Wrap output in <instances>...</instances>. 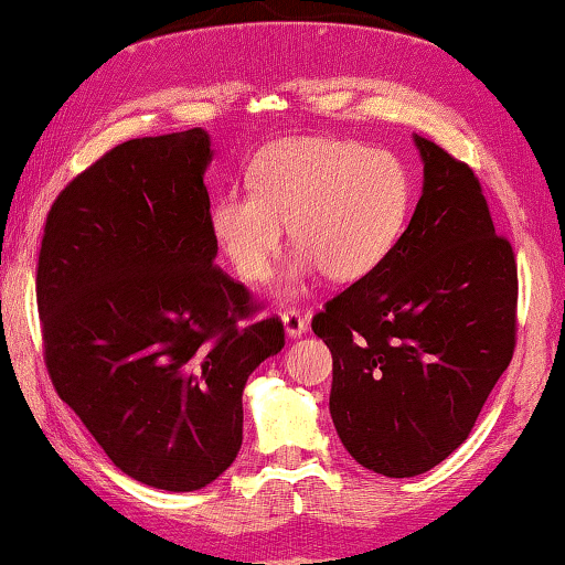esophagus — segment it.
Here are the masks:
<instances>
[{"label":"esophagus","instance_id":"34e87169","mask_svg":"<svg viewBox=\"0 0 565 565\" xmlns=\"http://www.w3.org/2000/svg\"><path fill=\"white\" fill-rule=\"evenodd\" d=\"M282 323H285V334H288L290 339L303 337L308 329V319L298 311V308H288V311L282 313Z\"/></svg>","mask_w":565,"mask_h":565}]
</instances>
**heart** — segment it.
<instances>
[{"instance_id":"heart-1","label":"heart","mask_w":565,"mask_h":565,"mask_svg":"<svg viewBox=\"0 0 565 565\" xmlns=\"http://www.w3.org/2000/svg\"><path fill=\"white\" fill-rule=\"evenodd\" d=\"M412 213V177L396 153L347 138H288L249 169V192L215 200L211 231L246 282H262L282 254L285 226L300 254L288 288L323 269L354 282L391 257Z\"/></svg>"}]
</instances>
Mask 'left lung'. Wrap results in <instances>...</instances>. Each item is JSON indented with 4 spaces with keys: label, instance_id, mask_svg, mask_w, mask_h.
<instances>
[{
    "label": "left lung",
    "instance_id": "obj_1",
    "mask_svg": "<svg viewBox=\"0 0 565 565\" xmlns=\"http://www.w3.org/2000/svg\"><path fill=\"white\" fill-rule=\"evenodd\" d=\"M424 188L381 267L313 316L329 412L362 468L412 478L466 443L516 342V262L473 169L414 136Z\"/></svg>",
    "mask_w": 565,
    "mask_h": 565
}]
</instances>
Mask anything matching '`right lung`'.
<instances>
[{"instance_id":"add662e5","label":"right lung","mask_w":565,"mask_h":565,"mask_svg":"<svg viewBox=\"0 0 565 565\" xmlns=\"http://www.w3.org/2000/svg\"><path fill=\"white\" fill-rule=\"evenodd\" d=\"M203 128L115 146L61 190L38 254L53 388L122 473L164 491L215 481L242 447V393L285 347L213 265Z\"/></svg>"}]
</instances>
